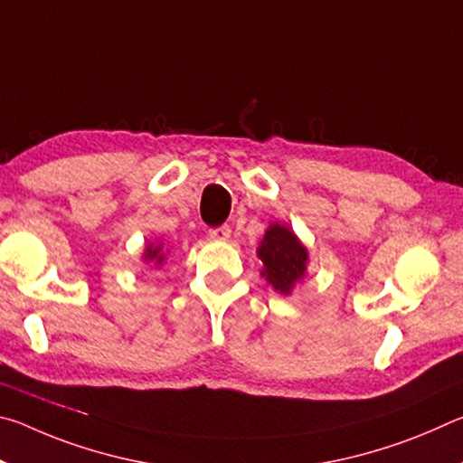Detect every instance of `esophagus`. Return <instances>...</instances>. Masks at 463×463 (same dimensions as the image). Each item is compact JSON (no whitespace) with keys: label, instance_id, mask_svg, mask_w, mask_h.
Instances as JSON below:
<instances>
[{"label":"esophagus","instance_id":"34e87169","mask_svg":"<svg viewBox=\"0 0 463 463\" xmlns=\"http://www.w3.org/2000/svg\"><path fill=\"white\" fill-rule=\"evenodd\" d=\"M208 237L213 239V241H229L231 239V229L229 226H216V229H210L208 231Z\"/></svg>","mask_w":463,"mask_h":463}]
</instances>
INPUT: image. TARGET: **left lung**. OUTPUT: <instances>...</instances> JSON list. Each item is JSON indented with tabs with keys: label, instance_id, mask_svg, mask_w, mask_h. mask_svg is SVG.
Returning a JSON list of instances; mask_svg holds the SVG:
<instances>
[{
	"label": "left lung",
	"instance_id": "left-lung-1",
	"mask_svg": "<svg viewBox=\"0 0 463 463\" xmlns=\"http://www.w3.org/2000/svg\"><path fill=\"white\" fill-rule=\"evenodd\" d=\"M257 257L263 265L261 278L284 296L292 294L294 288L308 273V249L286 224L271 222L265 229L260 247H257Z\"/></svg>",
	"mask_w": 463,
	"mask_h": 463
}]
</instances>
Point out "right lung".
Here are the masks:
<instances>
[{
    "label": "right lung",
    "mask_w": 463,
    "mask_h": 463,
    "mask_svg": "<svg viewBox=\"0 0 463 463\" xmlns=\"http://www.w3.org/2000/svg\"><path fill=\"white\" fill-rule=\"evenodd\" d=\"M167 253L169 250L163 247L161 241H146L145 250H143V261L148 265V268H161L163 263L167 261Z\"/></svg>",
    "instance_id": "obj_1"
}]
</instances>
